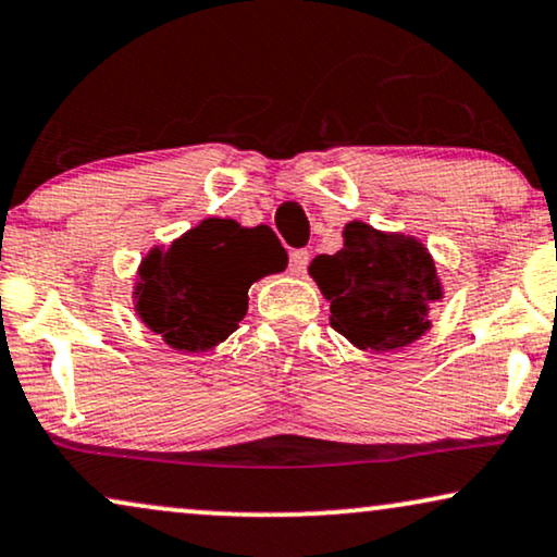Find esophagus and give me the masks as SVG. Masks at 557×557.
Listing matches in <instances>:
<instances>
[{"instance_id":"34e87169","label":"esophagus","mask_w":557,"mask_h":557,"mask_svg":"<svg viewBox=\"0 0 557 557\" xmlns=\"http://www.w3.org/2000/svg\"><path fill=\"white\" fill-rule=\"evenodd\" d=\"M308 262H310L308 249H293L290 251V272L293 274H306Z\"/></svg>"}]
</instances>
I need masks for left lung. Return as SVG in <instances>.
Here are the masks:
<instances>
[{
  "label": "left lung",
  "mask_w": 557,
  "mask_h": 557,
  "mask_svg": "<svg viewBox=\"0 0 557 557\" xmlns=\"http://www.w3.org/2000/svg\"><path fill=\"white\" fill-rule=\"evenodd\" d=\"M331 300V325L354 346L395 351L430 329L428 306L441 300V280L428 249L405 234H384L351 221L336 255L308 267Z\"/></svg>",
  "instance_id": "1"
}]
</instances>
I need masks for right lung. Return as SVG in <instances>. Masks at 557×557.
<instances>
[{"instance_id": "add662e5", "label": "right lung", "mask_w": 557, "mask_h": 557, "mask_svg": "<svg viewBox=\"0 0 557 557\" xmlns=\"http://www.w3.org/2000/svg\"><path fill=\"white\" fill-rule=\"evenodd\" d=\"M285 264L287 255L270 226L206 219L143 259L137 315L177 351H209L239 329L251 283Z\"/></svg>"}]
</instances>
